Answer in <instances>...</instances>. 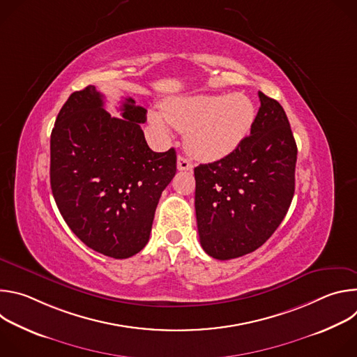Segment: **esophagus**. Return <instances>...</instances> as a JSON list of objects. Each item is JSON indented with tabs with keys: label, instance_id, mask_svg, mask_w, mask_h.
Returning <instances> with one entry per match:
<instances>
[{
	"label": "esophagus",
	"instance_id": "esophagus-1",
	"mask_svg": "<svg viewBox=\"0 0 357 357\" xmlns=\"http://www.w3.org/2000/svg\"><path fill=\"white\" fill-rule=\"evenodd\" d=\"M176 167H178L179 171H192V169H193V164H192L188 158H185V157H182V155L178 157Z\"/></svg>",
	"mask_w": 357,
	"mask_h": 357
}]
</instances>
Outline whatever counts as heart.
Instances as JSON below:
<instances>
[{
    "instance_id": "1",
    "label": "heart",
    "mask_w": 357,
    "mask_h": 357,
    "mask_svg": "<svg viewBox=\"0 0 357 357\" xmlns=\"http://www.w3.org/2000/svg\"><path fill=\"white\" fill-rule=\"evenodd\" d=\"M149 123L164 137L172 126L186 132V146L205 161L225 158L244 141L254 120L256 107L244 94H200L172 97L162 103V112L152 110Z\"/></svg>"
}]
</instances>
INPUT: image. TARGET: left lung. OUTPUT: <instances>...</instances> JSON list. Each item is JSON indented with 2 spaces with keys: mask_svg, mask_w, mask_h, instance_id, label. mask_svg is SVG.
<instances>
[{
  "mask_svg": "<svg viewBox=\"0 0 357 357\" xmlns=\"http://www.w3.org/2000/svg\"><path fill=\"white\" fill-rule=\"evenodd\" d=\"M250 135L225 158L195 168L202 248L230 260L261 247L284 220L295 190L296 144L277 100L259 91Z\"/></svg>",
  "mask_w": 357,
  "mask_h": 357,
  "instance_id": "obj_1",
  "label": "left lung"
}]
</instances>
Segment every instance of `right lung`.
<instances>
[{
  "mask_svg": "<svg viewBox=\"0 0 357 357\" xmlns=\"http://www.w3.org/2000/svg\"><path fill=\"white\" fill-rule=\"evenodd\" d=\"M123 119L105 110L94 86L70 94L50 134V188L70 230L91 250L128 259L149 240L176 152L152 151L141 130L146 110L131 97Z\"/></svg>",
  "mask_w": 357,
  "mask_h": 357,
  "instance_id": "1",
  "label": "right lung"
}]
</instances>
